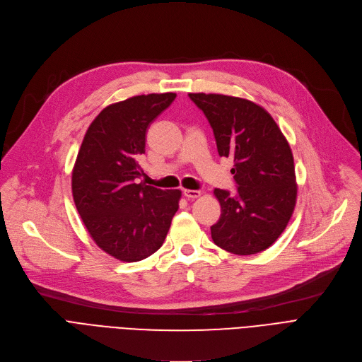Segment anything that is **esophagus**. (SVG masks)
Here are the masks:
<instances>
[{
  "mask_svg": "<svg viewBox=\"0 0 362 362\" xmlns=\"http://www.w3.org/2000/svg\"><path fill=\"white\" fill-rule=\"evenodd\" d=\"M183 197L187 199H195L198 197H201L199 191H192V189H183Z\"/></svg>",
  "mask_w": 362,
  "mask_h": 362,
  "instance_id": "esophagus-1",
  "label": "esophagus"
}]
</instances>
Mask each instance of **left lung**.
I'll return each mask as SVG.
<instances>
[{
  "instance_id": "8db88e82",
  "label": "left lung",
  "mask_w": 362,
  "mask_h": 362,
  "mask_svg": "<svg viewBox=\"0 0 362 362\" xmlns=\"http://www.w3.org/2000/svg\"><path fill=\"white\" fill-rule=\"evenodd\" d=\"M210 123L220 157L235 163L236 192L216 189L221 216L211 238L221 250L252 255L286 229L296 202L291 146L270 114L252 101L220 93H189Z\"/></svg>"
}]
</instances>
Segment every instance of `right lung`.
I'll list each match as a JSON object with an SVG mask.
<instances>
[{
	"mask_svg": "<svg viewBox=\"0 0 362 362\" xmlns=\"http://www.w3.org/2000/svg\"><path fill=\"white\" fill-rule=\"evenodd\" d=\"M176 93L138 95L105 107L90 123L71 175L73 199L92 239L126 262L154 254L170 229L182 192L136 183L146 129Z\"/></svg>",
	"mask_w": 362,
	"mask_h": 362,
	"instance_id": "add662e5",
	"label": "right lung"
}]
</instances>
